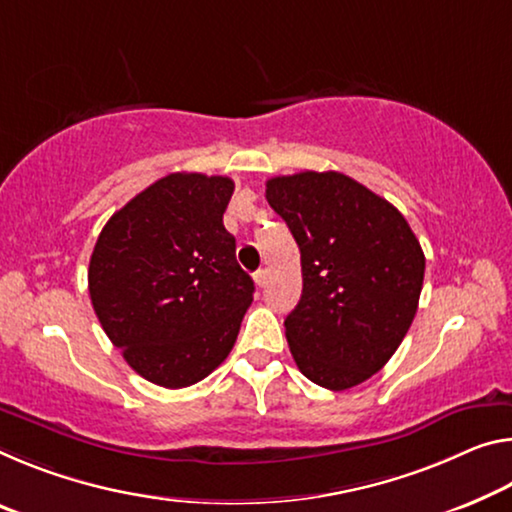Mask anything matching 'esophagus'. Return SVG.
<instances>
[{
    "mask_svg": "<svg viewBox=\"0 0 512 512\" xmlns=\"http://www.w3.org/2000/svg\"><path fill=\"white\" fill-rule=\"evenodd\" d=\"M255 282H257L259 287H266V285H269V271H266V269H259V271L255 273Z\"/></svg>",
    "mask_w": 512,
    "mask_h": 512,
    "instance_id": "obj_1",
    "label": "esophagus"
}]
</instances>
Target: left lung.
Wrapping results in <instances>:
<instances>
[{
	"instance_id": "8db88e82",
	"label": "left lung",
	"mask_w": 512,
	"mask_h": 512,
	"mask_svg": "<svg viewBox=\"0 0 512 512\" xmlns=\"http://www.w3.org/2000/svg\"><path fill=\"white\" fill-rule=\"evenodd\" d=\"M266 200L294 234L303 294L285 319L312 383L342 392L380 371L417 314L426 257L394 205L326 170L271 177Z\"/></svg>"
}]
</instances>
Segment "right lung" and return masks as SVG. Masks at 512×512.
I'll list each match as a JSON object with an SVG mask.
<instances>
[{
  "label": "right lung",
  "instance_id": "right-lung-1",
  "mask_svg": "<svg viewBox=\"0 0 512 512\" xmlns=\"http://www.w3.org/2000/svg\"><path fill=\"white\" fill-rule=\"evenodd\" d=\"M234 182L170 173L102 227L88 291L104 332L139 376L180 389L207 378L237 342L253 278L223 225Z\"/></svg>",
  "mask_w": 512,
  "mask_h": 512
}]
</instances>
